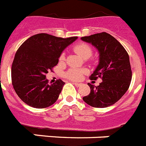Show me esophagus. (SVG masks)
I'll list each match as a JSON object with an SVG mask.
<instances>
[{
	"mask_svg": "<svg viewBox=\"0 0 146 146\" xmlns=\"http://www.w3.org/2000/svg\"><path fill=\"white\" fill-rule=\"evenodd\" d=\"M73 84H74V86H76V87H78L81 86V84H80V83H73Z\"/></svg>",
	"mask_w": 146,
	"mask_h": 146,
	"instance_id": "obj_1",
	"label": "esophagus"
}]
</instances>
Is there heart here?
I'll use <instances>...</instances> for the list:
<instances>
[{"label": "heart", "mask_w": 146, "mask_h": 146, "mask_svg": "<svg viewBox=\"0 0 146 146\" xmlns=\"http://www.w3.org/2000/svg\"><path fill=\"white\" fill-rule=\"evenodd\" d=\"M74 50L78 54L80 55V56L85 59L90 58L93 54V49L91 46L87 44H84V43H81V44L75 45L74 46ZM64 58H65V54L62 53L59 57V59L63 60ZM84 73V72L79 68H70L66 73V77L70 80H80L82 78Z\"/></svg>", "instance_id": "b5f03b06"}]
</instances>
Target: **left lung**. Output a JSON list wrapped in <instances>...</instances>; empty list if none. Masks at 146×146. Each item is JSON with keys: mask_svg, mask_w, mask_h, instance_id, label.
<instances>
[{"mask_svg": "<svg viewBox=\"0 0 146 146\" xmlns=\"http://www.w3.org/2000/svg\"><path fill=\"white\" fill-rule=\"evenodd\" d=\"M81 40L93 44L100 53V63L90 79L102 80L97 87L87 84L90 93L83 100L94 108L114 105L127 92L132 79L127 52L118 40L106 32L82 37Z\"/></svg>", "mask_w": 146, "mask_h": 146, "instance_id": "obj_1", "label": "left lung"}]
</instances>
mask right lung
Here are the masks:
<instances>
[{
	"mask_svg": "<svg viewBox=\"0 0 146 146\" xmlns=\"http://www.w3.org/2000/svg\"><path fill=\"white\" fill-rule=\"evenodd\" d=\"M78 37L62 38L40 33L27 39L16 51L11 68L12 84L23 102L44 108L56 102L65 82L48 84L46 74L59 62L62 52Z\"/></svg>",
	"mask_w": 146,
	"mask_h": 146,
	"instance_id": "1",
	"label": "right lung"
}]
</instances>
